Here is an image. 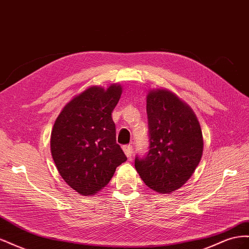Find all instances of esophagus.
Masks as SVG:
<instances>
[{"label":"esophagus","instance_id":"34e87169","mask_svg":"<svg viewBox=\"0 0 249 249\" xmlns=\"http://www.w3.org/2000/svg\"><path fill=\"white\" fill-rule=\"evenodd\" d=\"M123 149H124V154L127 158L132 157V155L134 153V148L132 147V145H125V146L123 147Z\"/></svg>","mask_w":249,"mask_h":249}]
</instances>
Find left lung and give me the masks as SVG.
<instances>
[{"label":"left lung","mask_w":249,"mask_h":249,"mask_svg":"<svg viewBox=\"0 0 249 249\" xmlns=\"http://www.w3.org/2000/svg\"><path fill=\"white\" fill-rule=\"evenodd\" d=\"M146 112L149 152L135 159V168L150 189L169 194L192 177L201 160L200 124L189 105L168 89L149 90Z\"/></svg>","instance_id":"obj_1"}]
</instances>
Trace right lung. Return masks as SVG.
Listing matches in <instances>:
<instances>
[{
  "label": "right lung",
  "instance_id": "right-lung-1",
  "mask_svg": "<svg viewBox=\"0 0 249 249\" xmlns=\"http://www.w3.org/2000/svg\"><path fill=\"white\" fill-rule=\"evenodd\" d=\"M122 93L116 83L90 86L65 105L53 126V160L64 182L84 196L101 191L126 161L112 119Z\"/></svg>",
  "mask_w": 249,
  "mask_h": 249
}]
</instances>
